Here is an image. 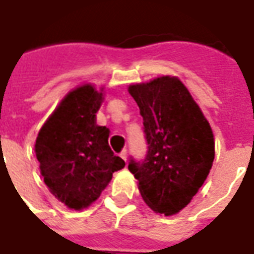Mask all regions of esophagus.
I'll return each mask as SVG.
<instances>
[{
	"instance_id": "1",
	"label": "esophagus",
	"mask_w": 254,
	"mask_h": 254,
	"mask_svg": "<svg viewBox=\"0 0 254 254\" xmlns=\"http://www.w3.org/2000/svg\"><path fill=\"white\" fill-rule=\"evenodd\" d=\"M120 156H121L124 160H127V149H122L121 154H120Z\"/></svg>"
}]
</instances>
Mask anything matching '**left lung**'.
<instances>
[{"mask_svg": "<svg viewBox=\"0 0 254 254\" xmlns=\"http://www.w3.org/2000/svg\"><path fill=\"white\" fill-rule=\"evenodd\" d=\"M127 91L140 109L148 143L145 159H132L127 169L152 211L176 215L191 201L212 167L211 125L176 76L130 84Z\"/></svg>", "mask_w": 254, "mask_h": 254, "instance_id": "obj_1", "label": "left lung"}]
</instances>
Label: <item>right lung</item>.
Listing matches in <instances>:
<instances>
[{"mask_svg": "<svg viewBox=\"0 0 254 254\" xmlns=\"http://www.w3.org/2000/svg\"><path fill=\"white\" fill-rule=\"evenodd\" d=\"M103 88L83 84L67 92L43 124L35 141L41 174L52 194L70 209H84L98 200L125 167L109 145V127L96 125Z\"/></svg>", "mask_w": 254, "mask_h": 254, "instance_id": "right-lung-1", "label": "right lung"}]
</instances>
